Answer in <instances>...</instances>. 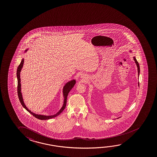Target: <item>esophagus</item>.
Masks as SVG:
<instances>
[{
    "mask_svg": "<svg viewBox=\"0 0 157 157\" xmlns=\"http://www.w3.org/2000/svg\"><path fill=\"white\" fill-rule=\"evenodd\" d=\"M80 78L82 79V80H86L87 79V76L85 74H82L80 75Z\"/></svg>",
    "mask_w": 157,
    "mask_h": 157,
    "instance_id": "1",
    "label": "esophagus"
}]
</instances>
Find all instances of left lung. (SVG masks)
<instances>
[{"label": "left lung", "mask_w": 157, "mask_h": 157, "mask_svg": "<svg viewBox=\"0 0 157 157\" xmlns=\"http://www.w3.org/2000/svg\"><path fill=\"white\" fill-rule=\"evenodd\" d=\"M129 52H132V51H131V50H129ZM134 61H135V63H136V66H137V71H138V75H139H139H140V66H139V63L137 61V60H136V58L134 57ZM138 85H139V82H138ZM119 118H118L117 119Z\"/></svg>", "instance_id": "obj_1"}]
</instances>
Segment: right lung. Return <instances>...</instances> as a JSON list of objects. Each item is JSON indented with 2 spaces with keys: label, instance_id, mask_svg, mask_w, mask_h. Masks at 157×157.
Masks as SVG:
<instances>
[{
  "label": "right lung",
  "instance_id": "obj_1",
  "mask_svg": "<svg viewBox=\"0 0 157 157\" xmlns=\"http://www.w3.org/2000/svg\"><path fill=\"white\" fill-rule=\"evenodd\" d=\"M29 48L26 49L24 52V53H26V52L28 51ZM23 63H24V59H21V62L20 65L17 67V93H18V96L19 98L20 101L21 102V105L23 106V108L26 109V110L28 111L29 113H31L32 115H33L34 117H35L37 119H39L40 120H48L50 119L56 117L57 116H59L61 113H62V111H63L64 108L66 106V103H67V98L68 95V93H70V91L72 89L73 87H74L75 83H76V79H73L71 80L68 81V82H66L64 84L63 89H62V94H63V103L62 105V107L59 109V112H57L56 114L54 115H51V116H46V115H43V114H38L36 113H33L32 112L31 110H29V108L27 107L25 103L23 101V96H22V93L21 92V78H20V73H21V70L23 68Z\"/></svg>",
  "mask_w": 157,
  "mask_h": 157
}]
</instances>
